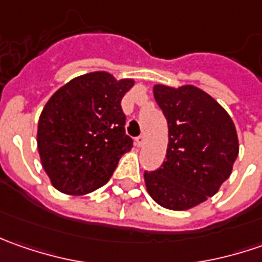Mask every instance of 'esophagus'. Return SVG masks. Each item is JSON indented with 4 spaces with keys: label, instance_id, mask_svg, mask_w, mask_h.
Segmentation results:
<instances>
[{
    "label": "esophagus",
    "instance_id": "34e87169",
    "mask_svg": "<svg viewBox=\"0 0 262 262\" xmlns=\"http://www.w3.org/2000/svg\"><path fill=\"white\" fill-rule=\"evenodd\" d=\"M144 141H146V138H144V136H140V137H137V138H136V144L138 147L143 146V144H144Z\"/></svg>",
    "mask_w": 262,
    "mask_h": 262
}]
</instances>
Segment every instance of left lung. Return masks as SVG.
<instances>
[{"label":"left lung","mask_w":262,"mask_h":262,"mask_svg":"<svg viewBox=\"0 0 262 262\" xmlns=\"http://www.w3.org/2000/svg\"><path fill=\"white\" fill-rule=\"evenodd\" d=\"M153 95L169 129L166 160L144 172L159 206L188 210L213 196L232 173L239 153L235 124L226 111L195 86L156 84Z\"/></svg>","instance_id":"8db88e82"}]
</instances>
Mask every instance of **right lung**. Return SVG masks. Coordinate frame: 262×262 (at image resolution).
Listing matches in <instances>:
<instances>
[{"label": "right lung", "instance_id": "add662e5", "mask_svg": "<svg viewBox=\"0 0 262 262\" xmlns=\"http://www.w3.org/2000/svg\"><path fill=\"white\" fill-rule=\"evenodd\" d=\"M133 86L131 78L95 71L73 78L48 100L37 124V150L58 191L84 195L111 179L133 147L121 107Z\"/></svg>", "mask_w": 262, "mask_h": 262}]
</instances>
